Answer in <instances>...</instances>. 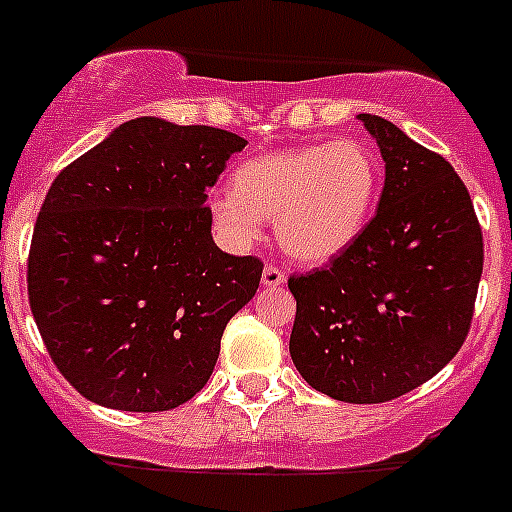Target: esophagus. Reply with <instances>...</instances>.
Instances as JSON below:
<instances>
[{
    "label": "esophagus",
    "instance_id": "34e87169",
    "mask_svg": "<svg viewBox=\"0 0 512 512\" xmlns=\"http://www.w3.org/2000/svg\"><path fill=\"white\" fill-rule=\"evenodd\" d=\"M286 283V276H283V270L276 268V265H265L263 270V286L265 289H278Z\"/></svg>",
    "mask_w": 512,
    "mask_h": 512
}]
</instances>
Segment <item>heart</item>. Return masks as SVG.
Masks as SVG:
<instances>
[{
  "label": "heart",
  "mask_w": 512,
  "mask_h": 512,
  "mask_svg": "<svg viewBox=\"0 0 512 512\" xmlns=\"http://www.w3.org/2000/svg\"><path fill=\"white\" fill-rule=\"evenodd\" d=\"M231 187L208 200L210 226L226 247H252L260 221H273L286 255L325 265L367 229L382 169L367 143L338 137L249 158L234 169Z\"/></svg>",
  "instance_id": "b5f03b06"
}]
</instances>
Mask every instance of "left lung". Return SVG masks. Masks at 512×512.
<instances>
[{"label": "left lung", "mask_w": 512, "mask_h": 512, "mask_svg": "<svg viewBox=\"0 0 512 512\" xmlns=\"http://www.w3.org/2000/svg\"><path fill=\"white\" fill-rule=\"evenodd\" d=\"M385 161L375 218L325 268L289 278L299 375L346 403H385L458 354L484 268L482 229L448 161L375 114H359Z\"/></svg>", "instance_id": "1"}]
</instances>
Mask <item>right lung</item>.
Listing matches in <instances>:
<instances>
[{
    "label": "right lung",
    "mask_w": 512,
    "mask_h": 512,
    "mask_svg": "<svg viewBox=\"0 0 512 512\" xmlns=\"http://www.w3.org/2000/svg\"><path fill=\"white\" fill-rule=\"evenodd\" d=\"M247 140L140 117L51 184L28 255L30 312L64 380L119 411H169L213 375L257 257L213 242L208 190Z\"/></svg>",
    "instance_id": "right-lung-1"
}]
</instances>
